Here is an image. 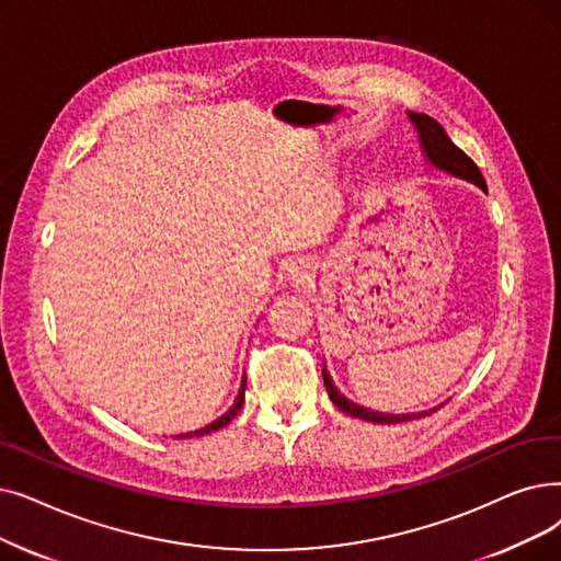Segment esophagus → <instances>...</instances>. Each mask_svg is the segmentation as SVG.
Masks as SVG:
<instances>
[{
    "label": "esophagus",
    "mask_w": 561,
    "mask_h": 561,
    "mask_svg": "<svg viewBox=\"0 0 561 561\" xmlns=\"http://www.w3.org/2000/svg\"><path fill=\"white\" fill-rule=\"evenodd\" d=\"M290 277H294V279H298V282H302L307 275H305V271H302V267L300 265H294V271H290Z\"/></svg>",
    "instance_id": "1"
}]
</instances>
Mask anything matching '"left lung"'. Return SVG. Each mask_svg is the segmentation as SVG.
Instances as JSON below:
<instances>
[{
	"label": "left lung",
	"mask_w": 561,
	"mask_h": 561,
	"mask_svg": "<svg viewBox=\"0 0 561 561\" xmlns=\"http://www.w3.org/2000/svg\"><path fill=\"white\" fill-rule=\"evenodd\" d=\"M408 116L412 121V126H415L417 133H420L422 151H424V156H426V160L431 164H435L437 169H443V172H449L451 176H458V179H466V181L474 183L483 192L489 190V187H485V181H483V176L479 172V167L472 162V158H468L466 153L458 149V146L449 139L445 128L437 124L435 118H431L428 114H417V112H408ZM323 382H325V389H328V394H330V401L341 412H346V415L364 420V422H374V424H401V422L422 420V417L431 415V412H435L437 408H440V405H437V408L424 410V412H408V415H385V412H376V410L362 408V405L348 401L334 387V382H332L330 374L325 371V367H323Z\"/></svg>",
	"instance_id": "obj_1"
}]
</instances>
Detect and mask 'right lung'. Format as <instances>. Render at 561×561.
<instances>
[{"label":"right lung","mask_w":561,"mask_h":561,"mask_svg":"<svg viewBox=\"0 0 561 561\" xmlns=\"http://www.w3.org/2000/svg\"><path fill=\"white\" fill-rule=\"evenodd\" d=\"M245 385H248V380L242 378V385H240V392H238V399H236V403L225 412V415L220 417V420H215V422H210L208 426H204V428H199V431H194V433H183L181 437H192V435H208V433H213V431H217V428H222V426H227L238 412H240V408H242V403H245Z\"/></svg>","instance_id":"obj_1"}]
</instances>
